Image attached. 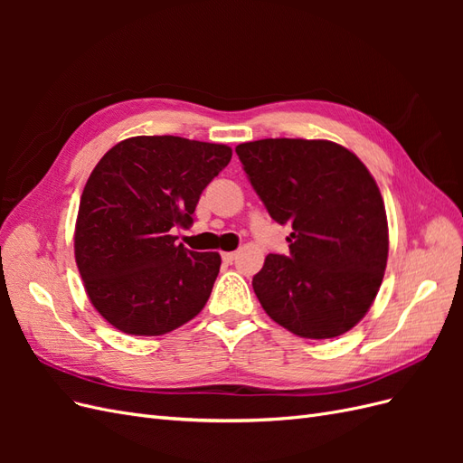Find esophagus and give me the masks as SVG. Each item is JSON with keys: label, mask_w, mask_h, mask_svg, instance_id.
<instances>
[{"label": "esophagus", "mask_w": 463, "mask_h": 463, "mask_svg": "<svg viewBox=\"0 0 463 463\" xmlns=\"http://www.w3.org/2000/svg\"><path fill=\"white\" fill-rule=\"evenodd\" d=\"M222 259H223V262H226V264H233V260L237 259V253H223Z\"/></svg>", "instance_id": "esophagus-1"}]
</instances>
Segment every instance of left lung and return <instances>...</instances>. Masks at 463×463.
I'll return each mask as SVG.
<instances>
[{
	"instance_id": "obj_1",
	"label": "left lung",
	"mask_w": 463,
	"mask_h": 463,
	"mask_svg": "<svg viewBox=\"0 0 463 463\" xmlns=\"http://www.w3.org/2000/svg\"><path fill=\"white\" fill-rule=\"evenodd\" d=\"M274 222L291 226L288 255L253 278L272 320L311 340L335 338L367 315L383 284V194L354 152L330 141L262 138L235 148Z\"/></svg>"
}]
</instances>
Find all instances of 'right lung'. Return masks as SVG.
Instances as JSON below:
<instances>
[{
    "label": "right lung",
    "mask_w": 463,
    "mask_h": 463,
    "mask_svg": "<svg viewBox=\"0 0 463 463\" xmlns=\"http://www.w3.org/2000/svg\"><path fill=\"white\" fill-rule=\"evenodd\" d=\"M232 160L226 145L184 137H131L109 148L82 191L75 260L89 299L111 326L160 335L206 305L218 253L175 243L201 193Z\"/></svg>",
    "instance_id": "1"
}]
</instances>
